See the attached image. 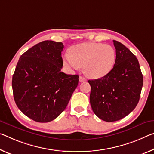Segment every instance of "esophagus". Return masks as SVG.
<instances>
[{"label": "esophagus", "mask_w": 154, "mask_h": 154, "mask_svg": "<svg viewBox=\"0 0 154 154\" xmlns=\"http://www.w3.org/2000/svg\"><path fill=\"white\" fill-rule=\"evenodd\" d=\"M79 82H86V78H84V77H82V76H80V77H79Z\"/></svg>", "instance_id": "obj_1"}]
</instances>
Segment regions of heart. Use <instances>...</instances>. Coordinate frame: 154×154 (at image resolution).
<instances>
[{
	"label": "heart",
	"instance_id": "heart-1",
	"mask_svg": "<svg viewBox=\"0 0 154 154\" xmlns=\"http://www.w3.org/2000/svg\"><path fill=\"white\" fill-rule=\"evenodd\" d=\"M116 63V52L110 45L87 42L74 46L70 55L66 54V66L77 70L84 66L86 75L92 79H99L110 72Z\"/></svg>",
	"mask_w": 154,
	"mask_h": 154
}]
</instances>
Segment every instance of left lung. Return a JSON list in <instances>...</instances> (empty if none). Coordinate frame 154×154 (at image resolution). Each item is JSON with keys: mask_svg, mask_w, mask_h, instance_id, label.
<instances>
[{"mask_svg": "<svg viewBox=\"0 0 154 154\" xmlns=\"http://www.w3.org/2000/svg\"><path fill=\"white\" fill-rule=\"evenodd\" d=\"M116 63L109 73L100 79L88 80L92 111L107 122L120 120L132 112L140 99L143 77L136 56L118 41Z\"/></svg>", "mask_w": 154, "mask_h": 154, "instance_id": "obj_1", "label": "left lung"}]
</instances>
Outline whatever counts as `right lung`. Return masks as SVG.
Wrapping results in <instances>:
<instances>
[{"label":"right lung","instance_id":"obj_1","mask_svg":"<svg viewBox=\"0 0 154 154\" xmlns=\"http://www.w3.org/2000/svg\"><path fill=\"white\" fill-rule=\"evenodd\" d=\"M62 42L45 40L20 56L12 77L16 106L32 120L47 123L66 108L79 82L77 75H66Z\"/></svg>","mask_w":154,"mask_h":154}]
</instances>
